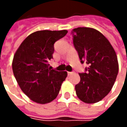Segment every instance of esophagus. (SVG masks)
Wrapping results in <instances>:
<instances>
[{
	"instance_id": "1",
	"label": "esophagus",
	"mask_w": 127,
	"mask_h": 127,
	"mask_svg": "<svg viewBox=\"0 0 127 127\" xmlns=\"http://www.w3.org/2000/svg\"><path fill=\"white\" fill-rule=\"evenodd\" d=\"M73 73H74V72H67V74H68V75H71L73 74Z\"/></svg>"
}]
</instances>
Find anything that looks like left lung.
Instances as JSON below:
<instances>
[{
    "instance_id": "8db88e82",
    "label": "left lung",
    "mask_w": 127,
    "mask_h": 127,
    "mask_svg": "<svg viewBox=\"0 0 127 127\" xmlns=\"http://www.w3.org/2000/svg\"><path fill=\"white\" fill-rule=\"evenodd\" d=\"M73 43L81 63L88 67L80 73L76 95L86 103L102 100L112 90L118 73L117 56L109 41L95 29L79 27L71 31Z\"/></svg>"
}]
</instances>
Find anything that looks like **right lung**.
Wrapping results in <instances>:
<instances>
[{
	"mask_svg": "<svg viewBox=\"0 0 127 127\" xmlns=\"http://www.w3.org/2000/svg\"><path fill=\"white\" fill-rule=\"evenodd\" d=\"M68 32L63 31H39L31 34L16 51L12 69L18 85L25 95L37 103L45 104L58 96L66 71L50 69L54 45Z\"/></svg>",
	"mask_w": 127,
	"mask_h": 127,
	"instance_id": "right-lung-1",
	"label": "right lung"
}]
</instances>
